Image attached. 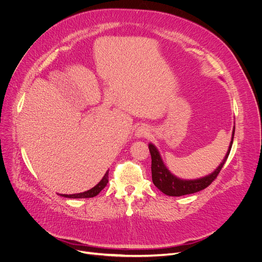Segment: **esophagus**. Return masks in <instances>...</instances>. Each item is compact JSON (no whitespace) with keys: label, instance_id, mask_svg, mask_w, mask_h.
<instances>
[{"label":"esophagus","instance_id":"obj_1","mask_svg":"<svg viewBox=\"0 0 262 262\" xmlns=\"http://www.w3.org/2000/svg\"><path fill=\"white\" fill-rule=\"evenodd\" d=\"M150 134V129L146 126V125H141L139 126L136 132H135V136L137 138H144V137H148Z\"/></svg>","mask_w":262,"mask_h":262}]
</instances>
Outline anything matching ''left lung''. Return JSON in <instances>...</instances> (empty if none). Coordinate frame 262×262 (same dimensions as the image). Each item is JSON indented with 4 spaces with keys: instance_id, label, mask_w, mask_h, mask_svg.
I'll return each instance as SVG.
<instances>
[{
    "instance_id": "1",
    "label": "left lung",
    "mask_w": 262,
    "mask_h": 262,
    "mask_svg": "<svg viewBox=\"0 0 262 262\" xmlns=\"http://www.w3.org/2000/svg\"><path fill=\"white\" fill-rule=\"evenodd\" d=\"M234 134H235V126L233 127L232 138H231L228 151L224 160L222 161V163L219 165V167L212 173L195 180H183L172 174L164 164L158 148L152 143H149L148 148L151 156V176H152V182L155 186L158 189H160V191H162L164 194L169 195V196H182L186 194H191V193L199 192L201 190L207 188L214 180L216 179V177L219 176L220 171L223 168V166L225 165L229 157V154L231 151Z\"/></svg>"
}]
</instances>
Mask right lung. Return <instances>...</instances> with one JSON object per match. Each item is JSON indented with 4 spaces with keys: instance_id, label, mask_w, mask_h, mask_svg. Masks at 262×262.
<instances>
[{
    "instance_id": "1",
    "label": "right lung",
    "mask_w": 262,
    "mask_h": 262,
    "mask_svg": "<svg viewBox=\"0 0 262 262\" xmlns=\"http://www.w3.org/2000/svg\"><path fill=\"white\" fill-rule=\"evenodd\" d=\"M108 183V170L105 172V174L103 176L102 180L95 186L92 189L88 190V191L81 192V193H75V194H59L60 196L63 198H68V199H89V198H94L96 196L97 194L100 193L101 190L107 185Z\"/></svg>"
}]
</instances>
